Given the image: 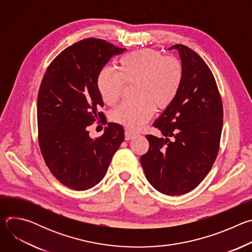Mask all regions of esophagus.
Returning <instances> with one entry per match:
<instances>
[{"label": "esophagus", "mask_w": 252, "mask_h": 252, "mask_svg": "<svg viewBox=\"0 0 252 252\" xmlns=\"http://www.w3.org/2000/svg\"><path fill=\"white\" fill-rule=\"evenodd\" d=\"M135 135H136V133L131 131V130H129V129H126V131H125V138H126V140H129V139L133 138Z\"/></svg>", "instance_id": "1"}]
</instances>
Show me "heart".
<instances>
[{
  "instance_id": "b5f03b06",
  "label": "heart",
  "mask_w": 252,
  "mask_h": 252,
  "mask_svg": "<svg viewBox=\"0 0 252 252\" xmlns=\"http://www.w3.org/2000/svg\"><path fill=\"white\" fill-rule=\"evenodd\" d=\"M119 70L103 67L96 85L107 104H115L122 96L126 84H136L133 101L121 103L112 120L126 128L136 130L151 119L155 109L163 111L177 97L185 79L183 63L154 49L130 52L119 60Z\"/></svg>"
}]
</instances>
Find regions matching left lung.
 Masks as SVG:
<instances>
[{
    "label": "left lung",
    "mask_w": 252,
    "mask_h": 252,
    "mask_svg": "<svg viewBox=\"0 0 252 252\" xmlns=\"http://www.w3.org/2000/svg\"><path fill=\"white\" fill-rule=\"evenodd\" d=\"M172 49L181 56L184 83L175 100L153 125L165 138L147 134L150 148L140 157V163L158 191L181 195L203 181L218 157L223 106L205 62L187 46L176 44Z\"/></svg>",
    "instance_id": "1"
}]
</instances>
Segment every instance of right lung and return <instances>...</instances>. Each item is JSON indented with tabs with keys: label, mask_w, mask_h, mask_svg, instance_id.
Here are the masks:
<instances>
[{
	"label": "right lung",
	"mask_w": 252,
	"mask_h": 252,
	"mask_svg": "<svg viewBox=\"0 0 252 252\" xmlns=\"http://www.w3.org/2000/svg\"><path fill=\"white\" fill-rule=\"evenodd\" d=\"M125 51L104 40L85 39L60 53L44 75L37 102L39 146L50 171L71 189L97 185L125 139L123 126L115 123L96 138L88 130L96 120L106 124L98 111L103 106L99 70Z\"/></svg>",
	"instance_id": "1"
}]
</instances>
